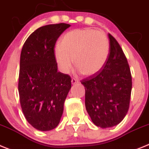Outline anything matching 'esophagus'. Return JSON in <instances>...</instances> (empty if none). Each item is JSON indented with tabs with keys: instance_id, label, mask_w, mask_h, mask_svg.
<instances>
[{
	"instance_id": "1",
	"label": "esophagus",
	"mask_w": 149,
	"mask_h": 149,
	"mask_svg": "<svg viewBox=\"0 0 149 149\" xmlns=\"http://www.w3.org/2000/svg\"><path fill=\"white\" fill-rule=\"evenodd\" d=\"M71 82L72 84H76V83L79 82V81H78L77 79H76V78H73L71 80Z\"/></svg>"
}]
</instances>
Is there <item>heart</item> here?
<instances>
[{
	"instance_id": "1",
	"label": "heart",
	"mask_w": 149,
	"mask_h": 149,
	"mask_svg": "<svg viewBox=\"0 0 149 149\" xmlns=\"http://www.w3.org/2000/svg\"><path fill=\"white\" fill-rule=\"evenodd\" d=\"M54 53L62 73H69L74 61L76 68L83 75L94 76L101 71L108 61L109 40L101 30L74 29L63 36Z\"/></svg>"
}]
</instances>
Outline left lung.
<instances>
[{
    "label": "left lung",
    "mask_w": 149,
    "mask_h": 149,
    "mask_svg": "<svg viewBox=\"0 0 149 149\" xmlns=\"http://www.w3.org/2000/svg\"><path fill=\"white\" fill-rule=\"evenodd\" d=\"M108 61L100 73L84 78L85 107L96 126L105 128L116 125L128 113L132 77L125 55L111 34Z\"/></svg>",
    "instance_id": "left-lung-1"
}]
</instances>
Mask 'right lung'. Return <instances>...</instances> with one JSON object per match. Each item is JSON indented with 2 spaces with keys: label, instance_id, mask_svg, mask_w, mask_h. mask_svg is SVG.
I'll use <instances>...</instances> for the list:
<instances>
[{
  "label": "right lung",
  "instance_id": "right-lung-1",
  "mask_svg": "<svg viewBox=\"0 0 149 149\" xmlns=\"http://www.w3.org/2000/svg\"><path fill=\"white\" fill-rule=\"evenodd\" d=\"M70 25L65 23L38 28L24 44L20 58L18 92L28 123L39 131L56 128L71 88L69 75L58 72L55 45Z\"/></svg>",
  "mask_w": 149,
  "mask_h": 149
}]
</instances>
